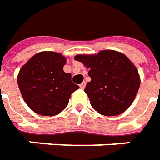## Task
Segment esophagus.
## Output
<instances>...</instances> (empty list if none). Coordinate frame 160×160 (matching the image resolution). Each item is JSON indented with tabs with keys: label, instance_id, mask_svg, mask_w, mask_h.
<instances>
[{
	"label": "esophagus",
	"instance_id": "1",
	"mask_svg": "<svg viewBox=\"0 0 160 160\" xmlns=\"http://www.w3.org/2000/svg\"><path fill=\"white\" fill-rule=\"evenodd\" d=\"M85 84H86V83H85V82H83V83L80 84V88H81L82 90L84 89V87H85Z\"/></svg>",
	"mask_w": 160,
	"mask_h": 160
}]
</instances>
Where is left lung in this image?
<instances>
[{
  "instance_id": "8db88e82",
  "label": "left lung",
  "mask_w": 160,
  "mask_h": 160,
  "mask_svg": "<svg viewBox=\"0 0 160 160\" xmlns=\"http://www.w3.org/2000/svg\"><path fill=\"white\" fill-rule=\"evenodd\" d=\"M90 68L84 92L92 107L104 116H118L131 106L140 87L136 67L123 53L107 50L75 57Z\"/></svg>"
}]
</instances>
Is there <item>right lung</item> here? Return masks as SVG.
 <instances>
[{"mask_svg": "<svg viewBox=\"0 0 160 160\" xmlns=\"http://www.w3.org/2000/svg\"><path fill=\"white\" fill-rule=\"evenodd\" d=\"M66 58L53 52H42L19 70L18 84L28 106L41 116L52 117L68 106L71 94L79 88L63 67Z\"/></svg>", "mask_w": 160, "mask_h": 160, "instance_id": "1", "label": "right lung"}]
</instances>
